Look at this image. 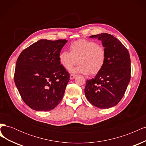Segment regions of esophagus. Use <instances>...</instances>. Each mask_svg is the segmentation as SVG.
<instances>
[{
  "label": "esophagus",
  "mask_w": 146,
  "mask_h": 146,
  "mask_svg": "<svg viewBox=\"0 0 146 146\" xmlns=\"http://www.w3.org/2000/svg\"><path fill=\"white\" fill-rule=\"evenodd\" d=\"M76 76H77V75H76V74H70V80H72V79H74Z\"/></svg>",
  "instance_id": "obj_1"
}]
</instances>
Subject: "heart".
<instances>
[{
  "instance_id": "heart-1",
  "label": "heart",
  "mask_w": 146,
  "mask_h": 146,
  "mask_svg": "<svg viewBox=\"0 0 146 146\" xmlns=\"http://www.w3.org/2000/svg\"><path fill=\"white\" fill-rule=\"evenodd\" d=\"M70 52L62 50L58 55L60 64L66 70H70L77 63V67L71 69L72 72L96 75L100 72L107 60L105 48L98 43L88 39H82L69 45Z\"/></svg>"
}]
</instances>
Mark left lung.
<instances>
[{
	"instance_id": "8db88e82",
	"label": "left lung",
	"mask_w": 146,
	"mask_h": 146,
	"mask_svg": "<svg viewBox=\"0 0 146 146\" xmlns=\"http://www.w3.org/2000/svg\"><path fill=\"white\" fill-rule=\"evenodd\" d=\"M102 42L107 52L104 68L95 78L86 81L85 94L95 107L109 108L117 105L124 95L131 77L130 54L122 43L113 35H92Z\"/></svg>"
}]
</instances>
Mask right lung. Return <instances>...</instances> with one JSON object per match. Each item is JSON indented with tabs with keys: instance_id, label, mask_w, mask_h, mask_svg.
<instances>
[{
	"instance_id": "add662e5",
	"label": "right lung",
	"mask_w": 146,
	"mask_h": 146,
	"mask_svg": "<svg viewBox=\"0 0 146 146\" xmlns=\"http://www.w3.org/2000/svg\"><path fill=\"white\" fill-rule=\"evenodd\" d=\"M67 41L41 39L19 55L15 83L22 99L30 108L50 111L62 100L70 76L60 64L58 55Z\"/></svg>"
}]
</instances>
